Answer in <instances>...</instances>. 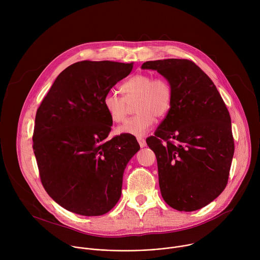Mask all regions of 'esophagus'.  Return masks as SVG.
Segmentation results:
<instances>
[{"label": "esophagus", "instance_id": "esophagus-1", "mask_svg": "<svg viewBox=\"0 0 260 260\" xmlns=\"http://www.w3.org/2000/svg\"><path fill=\"white\" fill-rule=\"evenodd\" d=\"M138 140V142H139V145H140V147H145L147 144H146V141H145V139H143V138H138L137 139Z\"/></svg>", "mask_w": 260, "mask_h": 260}]
</instances>
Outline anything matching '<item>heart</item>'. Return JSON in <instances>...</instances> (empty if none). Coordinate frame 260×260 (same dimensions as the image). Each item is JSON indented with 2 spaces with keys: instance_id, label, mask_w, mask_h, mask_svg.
<instances>
[{
  "instance_id": "b5f03b06",
  "label": "heart",
  "mask_w": 260,
  "mask_h": 260,
  "mask_svg": "<svg viewBox=\"0 0 260 260\" xmlns=\"http://www.w3.org/2000/svg\"><path fill=\"white\" fill-rule=\"evenodd\" d=\"M123 94L110 90L103 99L105 110L111 120L122 122L127 114L128 104H135L137 114L117 128L119 134L143 137L155 122V116L168 114L173 103V87L162 77L154 78L151 74L140 73L132 76L120 86Z\"/></svg>"
}]
</instances>
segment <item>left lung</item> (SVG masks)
<instances>
[{
  "mask_svg": "<svg viewBox=\"0 0 260 260\" xmlns=\"http://www.w3.org/2000/svg\"><path fill=\"white\" fill-rule=\"evenodd\" d=\"M173 87V103L147 145L155 153L165 202L192 212L226 187L235 152L229 110L207 74L188 59L146 61Z\"/></svg>",
  "mask_w": 260,
  "mask_h": 260,
  "instance_id": "8db88e82",
  "label": "left lung"
}]
</instances>
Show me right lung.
I'll return each instance as SVG.
<instances>
[{
	"label": "right lung",
	"instance_id": "right-lung-1",
	"mask_svg": "<svg viewBox=\"0 0 260 260\" xmlns=\"http://www.w3.org/2000/svg\"><path fill=\"white\" fill-rule=\"evenodd\" d=\"M133 62L82 60L64 69L37 110L32 149L49 197L66 210L100 216L120 199L122 177L140 146L128 135L107 140L112 120L103 99Z\"/></svg>",
	"mask_w": 260,
	"mask_h": 260
}]
</instances>
